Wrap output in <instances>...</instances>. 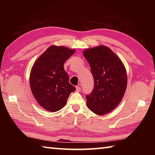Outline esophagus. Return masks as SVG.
<instances>
[{
  "label": "esophagus",
  "mask_w": 155,
  "mask_h": 155,
  "mask_svg": "<svg viewBox=\"0 0 155 155\" xmlns=\"http://www.w3.org/2000/svg\"><path fill=\"white\" fill-rule=\"evenodd\" d=\"M81 90V88L80 87H78V86L76 87V91H77V92H80Z\"/></svg>",
  "instance_id": "obj_1"
}]
</instances>
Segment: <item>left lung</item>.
<instances>
[{
	"label": "left lung",
	"mask_w": 155,
	"mask_h": 155,
	"mask_svg": "<svg viewBox=\"0 0 155 155\" xmlns=\"http://www.w3.org/2000/svg\"><path fill=\"white\" fill-rule=\"evenodd\" d=\"M83 55L90 64L94 87L86 96L87 105L97 115H104L120 104L127 86V71L119 57L106 46L85 49Z\"/></svg>",
	"instance_id": "8db88e82"
}]
</instances>
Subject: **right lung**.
Instances as JSON below:
<instances>
[{"mask_svg":"<svg viewBox=\"0 0 155 155\" xmlns=\"http://www.w3.org/2000/svg\"><path fill=\"white\" fill-rule=\"evenodd\" d=\"M75 52L62 46L49 47L39 57L31 68L29 83L36 101L49 112L63 108L69 95L76 88L69 83L64 64Z\"/></svg>","mask_w":155,"mask_h":155,"instance_id":"obj_1","label":"right lung"}]
</instances>
